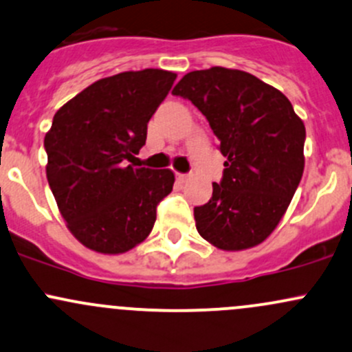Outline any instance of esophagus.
Listing matches in <instances>:
<instances>
[{
    "label": "esophagus",
    "instance_id": "1",
    "mask_svg": "<svg viewBox=\"0 0 352 352\" xmlns=\"http://www.w3.org/2000/svg\"><path fill=\"white\" fill-rule=\"evenodd\" d=\"M175 177H177V180H179V182H186V180H187L186 173H175Z\"/></svg>",
    "mask_w": 352,
    "mask_h": 352
}]
</instances>
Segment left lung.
Segmentation results:
<instances>
[{
    "label": "left lung",
    "instance_id": "left-lung-1",
    "mask_svg": "<svg viewBox=\"0 0 352 352\" xmlns=\"http://www.w3.org/2000/svg\"><path fill=\"white\" fill-rule=\"evenodd\" d=\"M188 99L219 140L223 179L194 207L197 231L224 251L265 241L280 223L303 173L305 126L278 89L236 69L188 72L172 91Z\"/></svg>",
    "mask_w": 352,
    "mask_h": 352
}]
</instances>
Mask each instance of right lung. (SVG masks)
I'll return each instance as SVG.
<instances>
[{
	"mask_svg": "<svg viewBox=\"0 0 352 352\" xmlns=\"http://www.w3.org/2000/svg\"><path fill=\"white\" fill-rule=\"evenodd\" d=\"M177 74L121 72L96 80L55 113L45 135L47 180L69 231L84 246L120 254L150 234L172 192L168 168L128 165Z\"/></svg>",
	"mask_w": 352,
	"mask_h": 352,
	"instance_id": "add662e5",
	"label": "right lung"
}]
</instances>
